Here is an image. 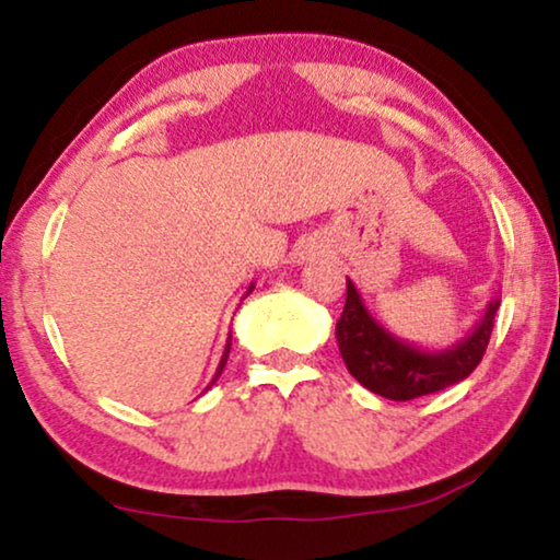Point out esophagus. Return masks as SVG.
Instances as JSON below:
<instances>
[{
	"mask_svg": "<svg viewBox=\"0 0 560 560\" xmlns=\"http://www.w3.org/2000/svg\"><path fill=\"white\" fill-rule=\"evenodd\" d=\"M315 253H317V250H315V245H310V248L304 250V256H315Z\"/></svg>",
	"mask_w": 560,
	"mask_h": 560,
	"instance_id": "obj_1",
	"label": "esophagus"
}]
</instances>
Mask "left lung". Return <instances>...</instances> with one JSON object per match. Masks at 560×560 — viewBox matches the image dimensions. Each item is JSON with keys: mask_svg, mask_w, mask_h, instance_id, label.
I'll use <instances>...</instances> for the list:
<instances>
[{"mask_svg": "<svg viewBox=\"0 0 560 560\" xmlns=\"http://www.w3.org/2000/svg\"><path fill=\"white\" fill-rule=\"evenodd\" d=\"M499 296L483 310L474 330L456 346L428 350L392 335L363 304L353 281L348 279L346 307L335 325V338L350 376L378 397L407 401L435 394L464 382L479 366L489 346Z\"/></svg>", "mask_w": 560, "mask_h": 560, "instance_id": "left-lung-1", "label": "left lung"}]
</instances>
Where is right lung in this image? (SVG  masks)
I'll return each instance as SVG.
<instances>
[{
  "label": "right lung",
  "instance_id": "obj_1",
  "mask_svg": "<svg viewBox=\"0 0 560 560\" xmlns=\"http://www.w3.org/2000/svg\"><path fill=\"white\" fill-rule=\"evenodd\" d=\"M248 292H253V284L248 287ZM230 346H233V335H228V342H225V350H222V358H220V366H218V371H214V376H212V382H210V386L218 382L220 378V374H222V369H225V363H228V355H230ZM210 386H207V389H210Z\"/></svg>",
  "mask_w": 560,
  "mask_h": 560
}]
</instances>
